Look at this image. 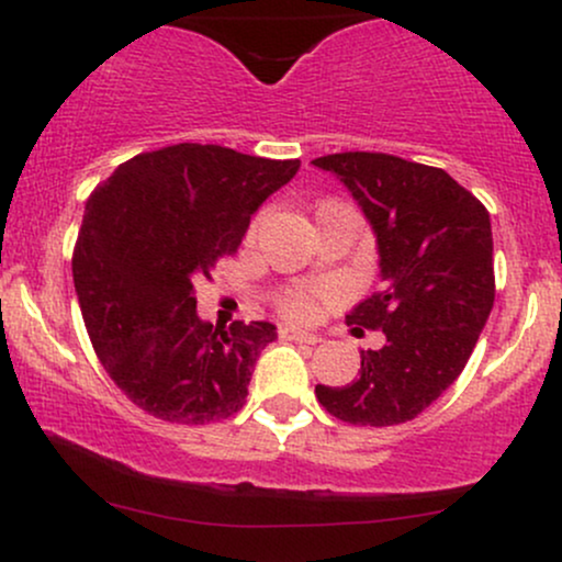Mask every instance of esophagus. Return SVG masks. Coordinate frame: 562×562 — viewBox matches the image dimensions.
<instances>
[{
  "mask_svg": "<svg viewBox=\"0 0 562 562\" xmlns=\"http://www.w3.org/2000/svg\"><path fill=\"white\" fill-rule=\"evenodd\" d=\"M280 338H282V340H293V344H306V346L319 344L317 335L303 333V330H299V327H288V325L280 327Z\"/></svg>",
  "mask_w": 562,
  "mask_h": 562,
  "instance_id": "34e87169",
  "label": "esophagus"
}]
</instances>
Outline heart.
I'll return each instance as SVG.
<instances>
[{
  "label": "heart",
  "mask_w": 562,
  "mask_h": 562,
  "mask_svg": "<svg viewBox=\"0 0 562 562\" xmlns=\"http://www.w3.org/2000/svg\"><path fill=\"white\" fill-rule=\"evenodd\" d=\"M330 290H306V288H295V290H288L285 295H282L280 303V312L285 314V317L295 319V322H308L317 317V308H319V299H330Z\"/></svg>",
  "instance_id": "b5f03b06"
}]
</instances>
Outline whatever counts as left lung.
Masks as SVG:
<instances>
[{
  "label": "left lung",
  "instance_id": "obj_1",
  "mask_svg": "<svg viewBox=\"0 0 562 562\" xmlns=\"http://www.w3.org/2000/svg\"><path fill=\"white\" fill-rule=\"evenodd\" d=\"M357 200L378 245L383 288L346 314L383 330L348 385H317L319 404L351 425L415 420L465 370L494 306L492 218L443 169L385 153L312 160Z\"/></svg>",
  "mask_w": 562,
  "mask_h": 562
}]
</instances>
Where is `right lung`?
<instances>
[{
	"instance_id": "right-lung-1",
	"label": "right lung",
	"mask_w": 562,
	"mask_h": 562,
	"mask_svg": "<svg viewBox=\"0 0 562 562\" xmlns=\"http://www.w3.org/2000/svg\"><path fill=\"white\" fill-rule=\"evenodd\" d=\"M299 169L182 142L126 160L89 195L74 250L83 325L113 383L153 417L205 425L243 409L277 327L203 322L195 285Z\"/></svg>"
}]
</instances>
